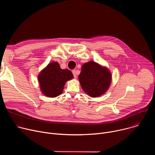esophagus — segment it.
I'll list each match as a JSON object with an SVG mask.
<instances>
[{
	"label": "esophagus",
	"mask_w": 155,
	"mask_h": 155,
	"mask_svg": "<svg viewBox=\"0 0 155 155\" xmlns=\"http://www.w3.org/2000/svg\"><path fill=\"white\" fill-rule=\"evenodd\" d=\"M72 73H73L74 78H77V72H76V71L75 70H73L72 71Z\"/></svg>",
	"instance_id": "esophagus-1"
}]
</instances>
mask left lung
<instances>
[{
    "label": "left lung",
    "instance_id": "8db88e82",
    "mask_svg": "<svg viewBox=\"0 0 155 155\" xmlns=\"http://www.w3.org/2000/svg\"><path fill=\"white\" fill-rule=\"evenodd\" d=\"M78 79L83 90L90 96L96 97L107 91L112 75L107 68L91 61L83 64Z\"/></svg>",
    "mask_w": 155,
    "mask_h": 155
}]
</instances>
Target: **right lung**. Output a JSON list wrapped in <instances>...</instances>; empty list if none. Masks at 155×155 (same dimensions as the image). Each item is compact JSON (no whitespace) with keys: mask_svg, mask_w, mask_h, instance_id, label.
I'll use <instances>...</instances> for the list:
<instances>
[{"mask_svg":"<svg viewBox=\"0 0 155 155\" xmlns=\"http://www.w3.org/2000/svg\"><path fill=\"white\" fill-rule=\"evenodd\" d=\"M73 77L71 71L62 69L58 62H53L40 72L38 80L41 93L48 97H55L62 93L66 81Z\"/></svg>","mask_w":155,"mask_h":155,"instance_id":"obj_1","label":"right lung"}]
</instances>
